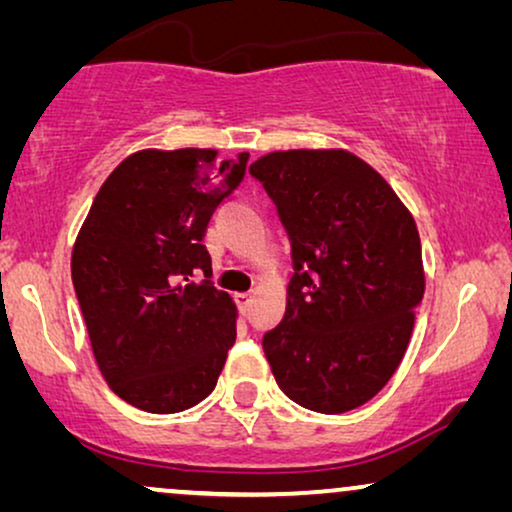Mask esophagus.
<instances>
[{
    "label": "esophagus",
    "mask_w": 512,
    "mask_h": 512,
    "mask_svg": "<svg viewBox=\"0 0 512 512\" xmlns=\"http://www.w3.org/2000/svg\"><path fill=\"white\" fill-rule=\"evenodd\" d=\"M251 303H254V293H240V296H237V305H240L242 312H249Z\"/></svg>",
    "instance_id": "34e87169"
}]
</instances>
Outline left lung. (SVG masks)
<instances>
[{
    "mask_svg": "<svg viewBox=\"0 0 512 512\" xmlns=\"http://www.w3.org/2000/svg\"><path fill=\"white\" fill-rule=\"evenodd\" d=\"M291 240L282 324L263 335L291 401L340 415L396 373L424 296L415 219L384 177L345 149L272 151L251 163Z\"/></svg>",
    "mask_w": 512,
    "mask_h": 512,
    "instance_id": "obj_1",
    "label": "left lung"
}]
</instances>
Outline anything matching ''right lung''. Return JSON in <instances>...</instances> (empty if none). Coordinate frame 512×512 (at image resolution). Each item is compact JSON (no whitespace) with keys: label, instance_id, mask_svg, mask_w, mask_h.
Returning a JSON list of instances; mask_svg holds the SVG:
<instances>
[{"label":"right lung","instance_id":"1","mask_svg":"<svg viewBox=\"0 0 512 512\" xmlns=\"http://www.w3.org/2000/svg\"><path fill=\"white\" fill-rule=\"evenodd\" d=\"M249 153L144 149L109 174L76 235L72 282L100 373L125 403L170 415L216 387L235 303L212 284L202 237ZM193 269L206 272L191 283Z\"/></svg>","mask_w":512,"mask_h":512}]
</instances>
